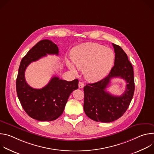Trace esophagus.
I'll return each mask as SVG.
<instances>
[{
    "instance_id": "obj_1",
    "label": "esophagus",
    "mask_w": 154,
    "mask_h": 154,
    "mask_svg": "<svg viewBox=\"0 0 154 154\" xmlns=\"http://www.w3.org/2000/svg\"><path fill=\"white\" fill-rule=\"evenodd\" d=\"M84 87V83L82 82H79V88H83Z\"/></svg>"
}]
</instances>
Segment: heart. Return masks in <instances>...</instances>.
Returning a JSON list of instances; mask_svg holds the SVG:
<instances>
[{
    "instance_id": "1",
    "label": "heart",
    "mask_w": 154,
    "mask_h": 154,
    "mask_svg": "<svg viewBox=\"0 0 154 154\" xmlns=\"http://www.w3.org/2000/svg\"><path fill=\"white\" fill-rule=\"evenodd\" d=\"M74 65L80 71H83L85 78L90 82L101 80L112 69L115 54L110 49L97 43H83L75 48L71 52ZM70 69L76 73V69L69 62Z\"/></svg>"
}]
</instances>
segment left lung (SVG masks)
Wrapping results in <instances>:
<instances>
[{
	"label": "left lung",
	"mask_w": 154,
	"mask_h": 154,
	"mask_svg": "<svg viewBox=\"0 0 154 154\" xmlns=\"http://www.w3.org/2000/svg\"><path fill=\"white\" fill-rule=\"evenodd\" d=\"M114 66L109 74L101 80L86 84L84 91V112L90 119L102 122H110L121 118L127 109L135 91L134 69L123 49L115 44ZM120 77L126 82V88L120 97L105 91L112 78Z\"/></svg>",
	"instance_id": "1"
}]
</instances>
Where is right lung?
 <instances>
[{
	"label": "right lung",
	"instance_id": "right-lung-1",
	"mask_svg": "<svg viewBox=\"0 0 154 154\" xmlns=\"http://www.w3.org/2000/svg\"><path fill=\"white\" fill-rule=\"evenodd\" d=\"M58 48L52 41L38 42L23 58L16 79V91L20 104L32 118L40 121H52L60 117L70 94L78 89V79L68 82L54 76L41 89L30 86L25 79V71L30 63L46 57L58 55Z\"/></svg>",
	"mask_w": 154,
	"mask_h": 154
}]
</instances>
